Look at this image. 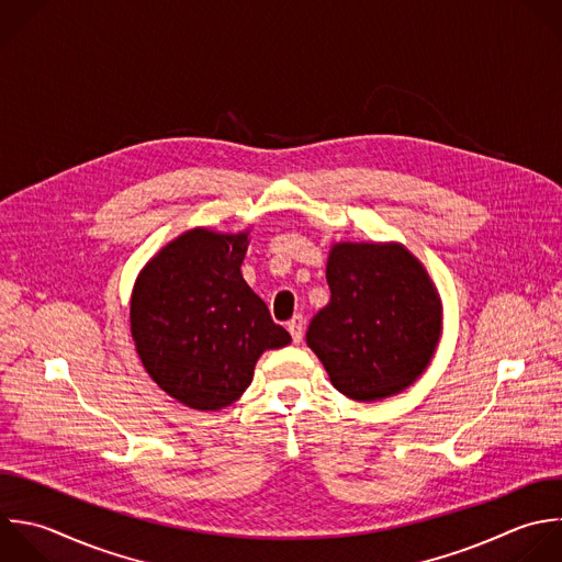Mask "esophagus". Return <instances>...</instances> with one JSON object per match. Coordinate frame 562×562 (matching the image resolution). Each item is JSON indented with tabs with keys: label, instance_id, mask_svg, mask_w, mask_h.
I'll list each match as a JSON object with an SVG mask.
<instances>
[{
	"label": "esophagus",
	"instance_id": "1",
	"mask_svg": "<svg viewBox=\"0 0 562 562\" xmlns=\"http://www.w3.org/2000/svg\"><path fill=\"white\" fill-rule=\"evenodd\" d=\"M303 329H305V318L301 314H296L290 323H288V331L292 334V340L299 345L303 340Z\"/></svg>",
	"mask_w": 562,
	"mask_h": 562
}]
</instances>
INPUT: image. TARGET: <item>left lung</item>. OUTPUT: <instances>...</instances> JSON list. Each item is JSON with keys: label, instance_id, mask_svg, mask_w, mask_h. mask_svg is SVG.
I'll return each instance as SVG.
<instances>
[{"label": "left lung", "instance_id": "1", "mask_svg": "<svg viewBox=\"0 0 562 562\" xmlns=\"http://www.w3.org/2000/svg\"><path fill=\"white\" fill-rule=\"evenodd\" d=\"M331 299L307 327V345L351 400L393 395L426 369L441 327L439 299L422 263L397 244H336Z\"/></svg>", "mask_w": 562, "mask_h": 562}]
</instances>
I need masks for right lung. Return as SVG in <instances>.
<instances>
[{"instance_id": "1", "label": "right lung", "mask_w": 562, "mask_h": 562, "mask_svg": "<svg viewBox=\"0 0 562 562\" xmlns=\"http://www.w3.org/2000/svg\"><path fill=\"white\" fill-rule=\"evenodd\" d=\"M248 237L195 228L165 246L132 296L136 351L178 402L198 411L233 404L266 349L290 342L241 277Z\"/></svg>"}]
</instances>
